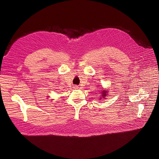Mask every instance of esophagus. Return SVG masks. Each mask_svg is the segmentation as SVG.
I'll list each match as a JSON object with an SVG mask.
<instances>
[{
    "instance_id": "34e87169",
    "label": "esophagus",
    "mask_w": 159,
    "mask_h": 159,
    "mask_svg": "<svg viewBox=\"0 0 159 159\" xmlns=\"http://www.w3.org/2000/svg\"><path fill=\"white\" fill-rule=\"evenodd\" d=\"M74 88H75V89H77V88H78V86H74Z\"/></svg>"
}]
</instances>
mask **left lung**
Instances as JSON below:
<instances>
[{
  "mask_svg": "<svg viewBox=\"0 0 159 159\" xmlns=\"http://www.w3.org/2000/svg\"><path fill=\"white\" fill-rule=\"evenodd\" d=\"M102 95H102V98H104V97H105L106 96V94L107 93V91H104V90H102Z\"/></svg>",
  "mask_w": 159,
  "mask_h": 159,
  "instance_id": "8db88e82",
  "label": "left lung"
}]
</instances>
